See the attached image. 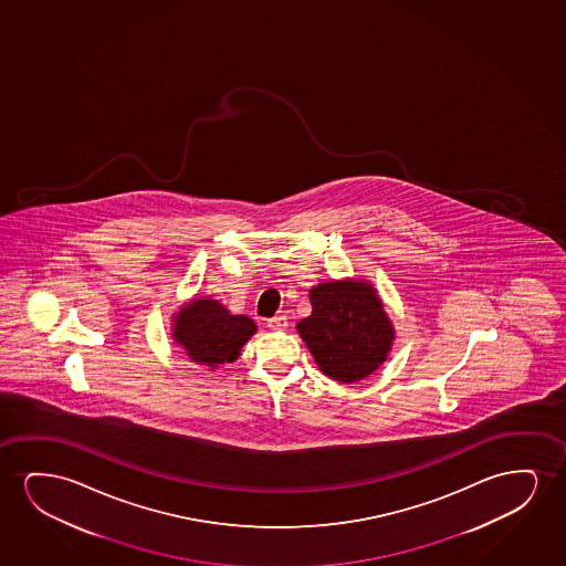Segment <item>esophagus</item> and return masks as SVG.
<instances>
[{"label":"esophagus","instance_id":"34e87169","mask_svg":"<svg viewBox=\"0 0 566 566\" xmlns=\"http://www.w3.org/2000/svg\"><path fill=\"white\" fill-rule=\"evenodd\" d=\"M266 326L272 331H284L287 326V318L284 315H276V317L269 318Z\"/></svg>","mask_w":566,"mask_h":566}]
</instances>
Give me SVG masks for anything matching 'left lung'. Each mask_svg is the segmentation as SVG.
Masks as SVG:
<instances>
[{"label":"left lung","instance_id":"8db88e82","mask_svg":"<svg viewBox=\"0 0 566 566\" xmlns=\"http://www.w3.org/2000/svg\"><path fill=\"white\" fill-rule=\"evenodd\" d=\"M313 311L297 323L318 369L356 382L387 357L395 333L375 290L361 282H325L311 290Z\"/></svg>","mask_w":566,"mask_h":566}]
</instances>
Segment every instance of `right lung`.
I'll list each match as a JSON object with an SVG mask.
<instances>
[{"label": "right lung", "mask_w": 566, "mask_h": 566, "mask_svg": "<svg viewBox=\"0 0 566 566\" xmlns=\"http://www.w3.org/2000/svg\"><path fill=\"white\" fill-rule=\"evenodd\" d=\"M255 334V323L245 315H232L214 300H195L176 318L174 336L195 364L214 367L233 361Z\"/></svg>", "instance_id": "1"}]
</instances>
